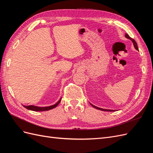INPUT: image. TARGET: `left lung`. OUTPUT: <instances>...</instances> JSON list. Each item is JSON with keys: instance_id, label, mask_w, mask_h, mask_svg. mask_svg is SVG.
Here are the masks:
<instances>
[{"instance_id": "8db88e82", "label": "left lung", "mask_w": 153, "mask_h": 153, "mask_svg": "<svg viewBox=\"0 0 153 153\" xmlns=\"http://www.w3.org/2000/svg\"><path fill=\"white\" fill-rule=\"evenodd\" d=\"M125 36H126V38H127L128 39H129L132 41V42H133V43L134 47H135V48L137 50H138V47H137V43H136V41H135V39H133V38H131V37H129V36L128 34H125ZM91 105H92V106H93L94 108H96V109L100 110H102V111H109V112H113V111H114V110H106V109H103V108H98V107H97V106H94V105H92V104H91Z\"/></svg>"}]
</instances>
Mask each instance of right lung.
I'll list each match as a JSON object with an SVG mask.
<instances>
[{"label": "right lung", "instance_id": "obj_1", "mask_svg": "<svg viewBox=\"0 0 153 153\" xmlns=\"http://www.w3.org/2000/svg\"><path fill=\"white\" fill-rule=\"evenodd\" d=\"M61 98L59 100V101L56 104H55L52 106H46V107H39V106H36L34 105H29V106H24L27 109H29V110H30L32 111H37V112H38V111H39V112L40 111H47V110H51V109L56 107V106L59 104V103L61 102Z\"/></svg>", "mask_w": 153, "mask_h": 153}]
</instances>
